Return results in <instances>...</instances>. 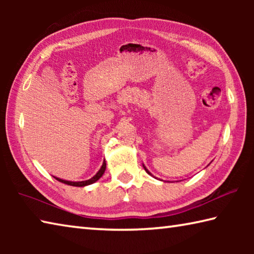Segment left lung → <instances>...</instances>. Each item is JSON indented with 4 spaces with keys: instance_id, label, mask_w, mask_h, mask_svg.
<instances>
[{
    "instance_id": "8db88e82",
    "label": "left lung",
    "mask_w": 254,
    "mask_h": 254,
    "mask_svg": "<svg viewBox=\"0 0 254 254\" xmlns=\"http://www.w3.org/2000/svg\"><path fill=\"white\" fill-rule=\"evenodd\" d=\"M143 168H144V170H145V171H147V173H148V174H149L150 176H152V174H151V173H150V171H149V170H148L147 168H145V167H144V165H143ZM152 177H153V176H152Z\"/></svg>"
}]
</instances>
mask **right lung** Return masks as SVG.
I'll use <instances>...</instances> for the list:
<instances>
[{"mask_svg":"<svg viewBox=\"0 0 254 254\" xmlns=\"http://www.w3.org/2000/svg\"><path fill=\"white\" fill-rule=\"evenodd\" d=\"M105 169H106V162L104 160V161H103V165L101 167V169L97 171V174L94 176V177H92L91 179H88V180H84V182H69V180H64V179H60V178H57V177H55V178L57 179L58 182L64 183V184H66V185H69V186L84 187V186H87V185H92V184H94L95 182H97V180L102 177L103 174H104Z\"/></svg>","mask_w":254,"mask_h":254,"instance_id":"add662e5","label":"right lung"}]
</instances>
